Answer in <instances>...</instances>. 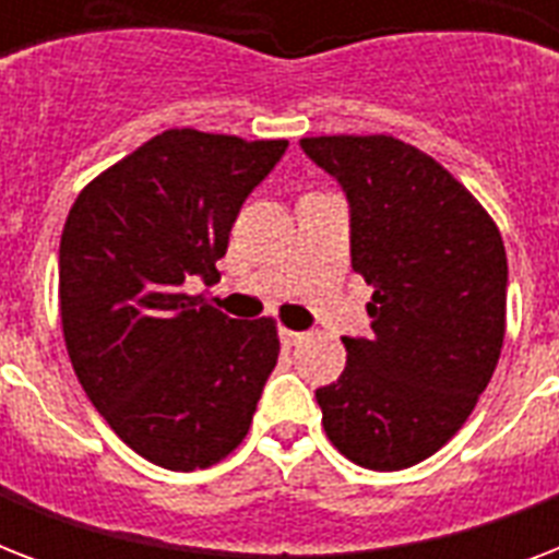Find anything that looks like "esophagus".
<instances>
[{
    "label": "esophagus",
    "mask_w": 559,
    "mask_h": 559,
    "mask_svg": "<svg viewBox=\"0 0 559 559\" xmlns=\"http://www.w3.org/2000/svg\"><path fill=\"white\" fill-rule=\"evenodd\" d=\"M278 336H281V342H284V345H287V348H293V345H301V342L307 340V333L289 331V328H281Z\"/></svg>",
    "instance_id": "esophagus-1"
}]
</instances>
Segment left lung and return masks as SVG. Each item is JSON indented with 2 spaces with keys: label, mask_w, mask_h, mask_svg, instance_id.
I'll list each match as a JSON object with an SVG mask.
<instances>
[{
  "label": "left lung",
  "mask_w": 559,
  "mask_h": 559,
  "mask_svg": "<svg viewBox=\"0 0 559 559\" xmlns=\"http://www.w3.org/2000/svg\"><path fill=\"white\" fill-rule=\"evenodd\" d=\"M340 179L350 266L373 287L371 336L316 391L322 426L359 467L406 469L459 432L504 342L508 254L493 217L432 156L394 135H313Z\"/></svg>",
  "instance_id": "left-lung-1"
}]
</instances>
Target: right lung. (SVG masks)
<instances>
[{
	"instance_id": "add662e5",
	"label": "right lung",
	"mask_w": 559,
	"mask_h": 559,
	"mask_svg": "<svg viewBox=\"0 0 559 559\" xmlns=\"http://www.w3.org/2000/svg\"><path fill=\"white\" fill-rule=\"evenodd\" d=\"M284 151V139L165 130L92 179L66 217L72 368L112 432L165 469L226 459L278 362L272 319L235 322L182 284L217 278L240 205Z\"/></svg>"
}]
</instances>
